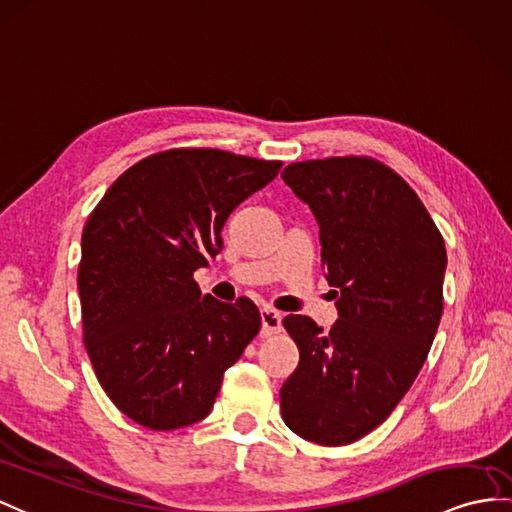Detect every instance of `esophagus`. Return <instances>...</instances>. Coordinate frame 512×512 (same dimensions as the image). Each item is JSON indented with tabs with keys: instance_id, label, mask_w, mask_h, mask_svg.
Listing matches in <instances>:
<instances>
[{
	"instance_id": "esophagus-1",
	"label": "esophagus",
	"mask_w": 512,
	"mask_h": 512,
	"mask_svg": "<svg viewBox=\"0 0 512 512\" xmlns=\"http://www.w3.org/2000/svg\"><path fill=\"white\" fill-rule=\"evenodd\" d=\"M260 323H263V336L276 334L282 328V315L273 308H263L260 310Z\"/></svg>"
}]
</instances>
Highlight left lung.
Listing matches in <instances>:
<instances>
[{
	"instance_id": "left-lung-1",
	"label": "left lung",
	"mask_w": 512,
	"mask_h": 512,
	"mask_svg": "<svg viewBox=\"0 0 512 512\" xmlns=\"http://www.w3.org/2000/svg\"><path fill=\"white\" fill-rule=\"evenodd\" d=\"M319 226L321 269L339 302L323 332L284 328L299 365L280 389L282 419L319 445H347L393 413L426 363L443 313L445 243L410 186L378 160L345 156L282 171Z\"/></svg>"
}]
</instances>
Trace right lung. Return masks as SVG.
Listing matches in <instances>:
<instances>
[{"label":"right lung","instance_id":"obj_1","mask_svg":"<svg viewBox=\"0 0 512 512\" xmlns=\"http://www.w3.org/2000/svg\"><path fill=\"white\" fill-rule=\"evenodd\" d=\"M282 162L169 149L110 186L82 232L84 345L123 415L176 430L213 410L223 373L260 330L252 299L202 295L193 273L223 249L232 210Z\"/></svg>","mask_w":512,"mask_h":512}]
</instances>
